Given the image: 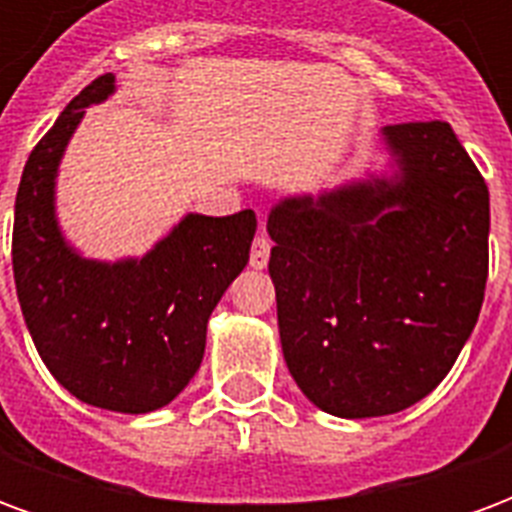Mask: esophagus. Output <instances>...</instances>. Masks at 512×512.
<instances>
[{
    "mask_svg": "<svg viewBox=\"0 0 512 512\" xmlns=\"http://www.w3.org/2000/svg\"><path fill=\"white\" fill-rule=\"evenodd\" d=\"M268 257H271V238L260 230V233L255 235V241H252L249 263H252V268H266Z\"/></svg>",
    "mask_w": 512,
    "mask_h": 512,
    "instance_id": "obj_1",
    "label": "esophagus"
}]
</instances>
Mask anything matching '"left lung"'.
Returning <instances> with one entry per match:
<instances>
[{"mask_svg": "<svg viewBox=\"0 0 512 512\" xmlns=\"http://www.w3.org/2000/svg\"><path fill=\"white\" fill-rule=\"evenodd\" d=\"M397 175L288 197L268 274L290 376L326 414H397L469 340L488 279V186L450 123L384 128Z\"/></svg>", "mask_w": 512, "mask_h": 512, "instance_id": "1", "label": "left lung"}]
</instances>
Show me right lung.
<instances>
[{
    "label": "right lung",
    "instance_id": "obj_1",
    "mask_svg": "<svg viewBox=\"0 0 512 512\" xmlns=\"http://www.w3.org/2000/svg\"><path fill=\"white\" fill-rule=\"evenodd\" d=\"M115 93L104 73L29 153L16 194L13 277L43 365L73 397L120 414L167 406L200 370L213 307L249 263L255 211L189 213L139 260L98 263L54 216V178L84 109Z\"/></svg>",
    "mask_w": 512,
    "mask_h": 512
}]
</instances>
